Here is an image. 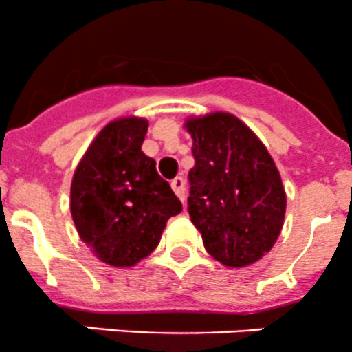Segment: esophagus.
Wrapping results in <instances>:
<instances>
[{
    "label": "esophagus",
    "instance_id": "obj_1",
    "mask_svg": "<svg viewBox=\"0 0 352 352\" xmlns=\"http://www.w3.org/2000/svg\"><path fill=\"white\" fill-rule=\"evenodd\" d=\"M171 188L173 191L177 195V198H179L181 201L184 204V200H186V186H184V179L183 177H175V179L171 181Z\"/></svg>",
    "mask_w": 352,
    "mask_h": 352
}]
</instances>
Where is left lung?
<instances>
[{"label":"left lung","mask_w":352,"mask_h":352,"mask_svg":"<svg viewBox=\"0 0 352 352\" xmlns=\"http://www.w3.org/2000/svg\"><path fill=\"white\" fill-rule=\"evenodd\" d=\"M195 166L188 214L204 246L226 267H246L272 250L286 214V191L260 138L229 113L188 118Z\"/></svg>","instance_id":"8db88e82"}]
</instances>
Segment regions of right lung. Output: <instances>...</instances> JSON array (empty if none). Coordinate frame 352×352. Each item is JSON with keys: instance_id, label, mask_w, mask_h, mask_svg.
<instances>
[{"instance_id": "add662e5", "label": "right lung", "mask_w": 352, "mask_h": 352, "mask_svg": "<svg viewBox=\"0 0 352 352\" xmlns=\"http://www.w3.org/2000/svg\"><path fill=\"white\" fill-rule=\"evenodd\" d=\"M148 121L107 123L73 175L69 210L82 241L100 262L133 267L161 241L169 217L183 207L155 161L142 152Z\"/></svg>"}]
</instances>
